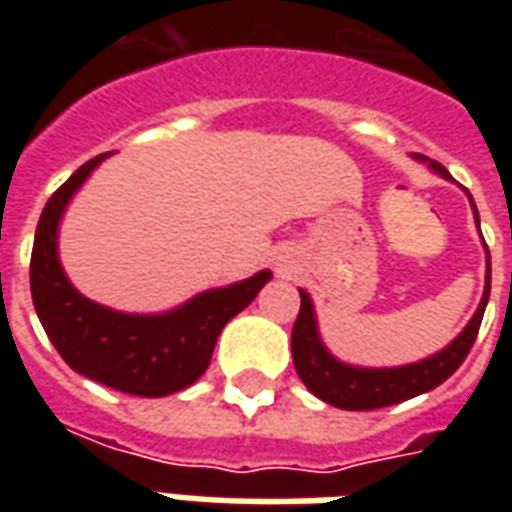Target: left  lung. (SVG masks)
I'll return each mask as SVG.
<instances>
[{
  "label": "left lung",
  "instance_id": "1",
  "mask_svg": "<svg viewBox=\"0 0 512 512\" xmlns=\"http://www.w3.org/2000/svg\"><path fill=\"white\" fill-rule=\"evenodd\" d=\"M417 158L428 161L425 156ZM428 167L441 178L450 180V172L441 167L439 161H428ZM469 200H472V194H469ZM474 219H477V227H480L477 208H474ZM485 266H488L485 268V293L480 299V307L472 315V321L466 323V329L447 348H441L439 354L403 367H354L334 359L329 354V348L323 345L321 334H318L312 299L307 296V290H299L301 310L296 323H293V334H290V351H293L296 373H299V378L312 395L321 397L323 403H329V406L345 408V411H373V408L395 406V403H403L408 397H417L422 392L436 389L463 365V359L472 351L477 332H480L485 304H488V296H491V255H488V246H485Z\"/></svg>",
  "mask_w": 512,
  "mask_h": 512
}]
</instances>
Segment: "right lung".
I'll use <instances>...</instances> for the list:
<instances>
[{
    "label": "right lung",
    "instance_id": "right-lung-1",
    "mask_svg": "<svg viewBox=\"0 0 512 512\" xmlns=\"http://www.w3.org/2000/svg\"><path fill=\"white\" fill-rule=\"evenodd\" d=\"M106 156L109 153H101L76 169L40 213L29 263L35 312L54 348L76 373L128 395H172L208 370L213 345L227 321L255 301L271 271L197 293L186 304L158 315L117 312L82 296L62 271L57 233L71 197Z\"/></svg>",
    "mask_w": 512,
    "mask_h": 512
}]
</instances>
